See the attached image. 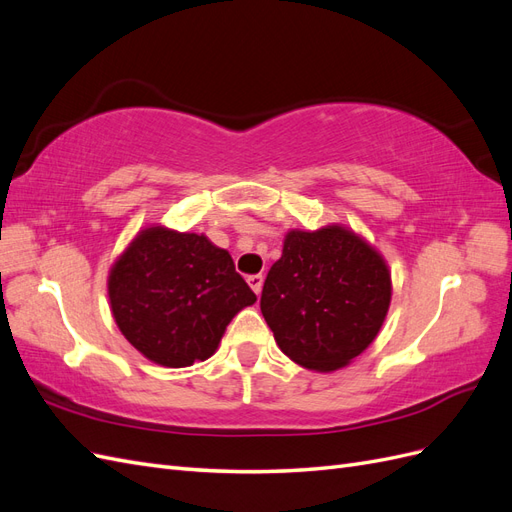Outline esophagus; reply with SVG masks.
I'll return each instance as SVG.
<instances>
[{"label":"esophagus","mask_w":512,"mask_h":512,"mask_svg":"<svg viewBox=\"0 0 512 512\" xmlns=\"http://www.w3.org/2000/svg\"><path fill=\"white\" fill-rule=\"evenodd\" d=\"M247 284H250V288L260 294L262 292V284H265V277H262V273H256V275H247Z\"/></svg>","instance_id":"esophagus-1"}]
</instances>
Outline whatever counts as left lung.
Wrapping results in <instances>:
<instances>
[{
	"label": "left lung",
	"mask_w": 512,
	"mask_h": 512,
	"mask_svg": "<svg viewBox=\"0 0 512 512\" xmlns=\"http://www.w3.org/2000/svg\"><path fill=\"white\" fill-rule=\"evenodd\" d=\"M391 294L384 256L352 228H292L262 286L260 312L290 361L331 374L374 342Z\"/></svg>",
	"instance_id": "obj_1"
}]
</instances>
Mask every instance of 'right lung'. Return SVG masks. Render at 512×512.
I'll list each match as a JSON object with an SVG mask.
<instances>
[{"mask_svg":"<svg viewBox=\"0 0 512 512\" xmlns=\"http://www.w3.org/2000/svg\"><path fill=\"white\" fill-rule=\"evenodd\" d=\"M106 288L121 335L164 367L207 361L230 320L256 303L226 250L162 224L136 232L108 271Z\"/></svg>","mask_w":512,"mask_h":512,"instance_id":"right-lung-1","label":"right lung"}]
</instances>
